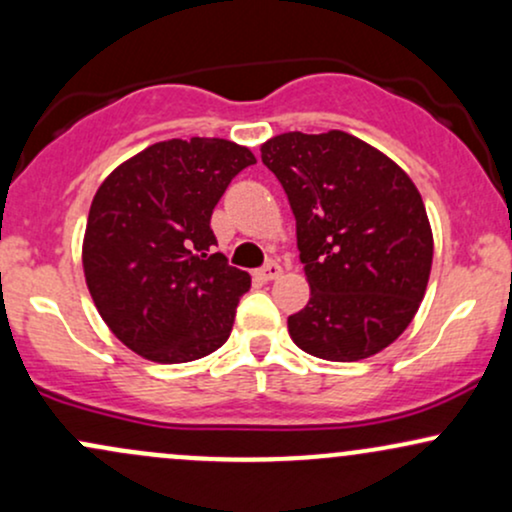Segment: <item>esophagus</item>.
Segmentation results:
<instances>
[{"label": "esophagus", "instance_id": "esophagus-1", "mask_svg": "<svg viewBox=\"0 0 512 512\" xmlns=\"http://www.w3.org/2000/svg\"><path fill=\"white\" fill-rule=\"evenodd\" d=\"M257 276H260L262 281H274V279H279V276H281V264L274 262V260H269L267 264H264L262 269H257Z\"/></svg>", "mask_w": 512, "mask_h": 512}]
</instances>
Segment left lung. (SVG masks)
<instances>
[{"label":"left lung","instance_id":"obj_1","mask_svg":"<svg viewBox=\"0 0 512 512\" xmlns=\"http://www.w3.org/2000/svg\"><path fill=\"white\" fill-rule=\"evenodd\" d=\"M260 151L289 197L310 284L291 339L325 361L375 356L407 330L431 276L419 190L383 151L339 129L286 132Z\"/></svg>","mask_w":512,"mask_h":512}]
</instances>
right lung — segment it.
Returning a JSON list of instances; mask_svg holds the SVG:
<instances>
[{
  "label": "right lung",
  "instance_id": "add662e5",
  "mask_svg": "<svg viewBox=\"0 0 512 512\" xmlns=\"http://www.w3.org/2000/svg\"><path fill=\"white\" fill-rule=\"evenodd\" d=\"M255 163L248 146L192 137L120 163L88 211L84 276L103 322L134 354L187 363L226 342L250 274L214 252L211 211Z\"/></svg>",
  "mask_w": 512,
  "mask_h": 512
}]
</instances>
